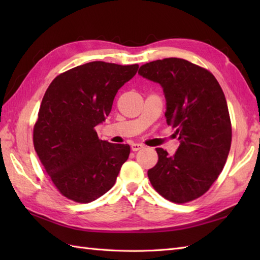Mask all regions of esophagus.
<instances>
[{
  "label": "esophagus",
  "mask_w": 260,
  "mask_h": 260,
  "mask_svg": "<svg viewBox=\"0 0 260 260\" xmlns=\"http://www.w3.org/2000/svg\"><path fill=\"white\" fill-rule=\"evenodd\" d=\"M143 147H144V145L139 144V143H133V144L131 145V148H132V151H133V152L139 151V150H141V148H143Z\"/></svg>",
  "instance_id": "34e87169"
}]
</instances>
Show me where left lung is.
I'll list each match as a JSON object with an SVG mask.
<instances>
[{"label":"left lung","mask_w":260,"mask_h":260,"mask_svg":"<svg viewBox=\"0 0 260 260\" xmlns=\"http://www.w3.org/2000/svg\"><path fill=\"white\" fill-rule=\"evenodd\" d=\"M139 74L162 86L167 123L180 140L172 156L156 148L158 161L148 170V179L171 202L196 200L218 179L230 151L233 131L224 93L209 70L184 59L148 62Z\"/></svg>","instance_id":"left-lung-1"}]
</instances>
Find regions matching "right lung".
<instances>
[{
	"instance_id": "1",
	"label": "right lung",
	"mask_w": 260,
	"mask_h": 260,
	"mask_svg": "<svg viewBox=\"0 0 260 260\" xmlns=\"http://www.w3.org/2000/svg\"><path fill=\"white\" fill-rule=\"evenodd\" d=\"M139 64L92 61L60 74L49 85L33 127V145L57 190L88 203L115 184L131 147L99 140L95 127L112 110L119 88Z\"/></svg>"
}]
</instances>
